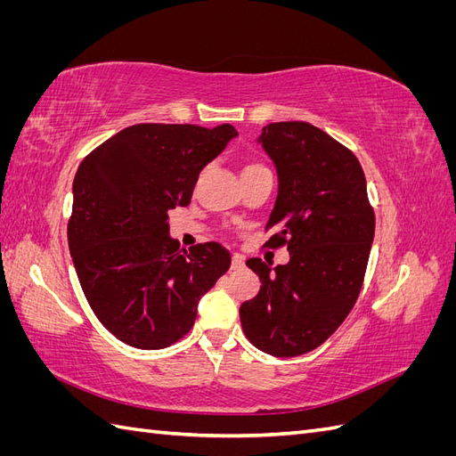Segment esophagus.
Wrapping results in <instances>:
<instances>
[{"instance_id": "34e87169", "label": "esophagus", "mask_w": 456, "mask_h": 456, "mask_svg": "<svg viewBox=\"0 0 456 456\" xmlns=\"http://www.w3.org/2000/svg\"><path fill=\"white\" fill-rule=\"evenodd\" d=\"M243 266H245V258L241 256V255H233L232 256V270H236V272H240V270H243Z\"/></svg>"}]
</instances>
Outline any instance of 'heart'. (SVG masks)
Masks as SVG:
<instances>
[{
    "mask_svg": "<svg viewBox=\"0 0 456 456\" xmlns=\"http://www.w3.org/2000/svg\"><path fill=\"white\" fill-rule=\"evenodd\" d=\"M256 169H266V167H265V165L256 163V161H249V163H245L243 173H245V171H256Z\"/></svg>",
    "mask_w": 456,
    "mask_h": 456,
    "instance_id": "obj_1",
    "label": "heart"
}]
</instances>
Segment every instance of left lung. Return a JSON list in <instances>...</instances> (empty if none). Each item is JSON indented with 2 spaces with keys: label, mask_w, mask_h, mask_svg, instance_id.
Segmentation results:
<instances>
[{
  "label": "left lung",
  "mask_w": 456,
  "mask_h": 456,
  "mask_svg": "<svg viewBox=\"0 0 456 456\" xmlns=\"http://www.w3.org/2000/svg\"><path fill=\"white\" fill-rule=\"evenodd\" d=\"M258 142L280 178L266 247L287 245L289 262L272 270L260 258L247 260L262 285L241 305L240 320L253 346L295 357L323 344L352 312L375 238V211L354 151L320 127L270 123Z\"/></svg>",
  "instance_id": "8db88e82"
}]
</instances>
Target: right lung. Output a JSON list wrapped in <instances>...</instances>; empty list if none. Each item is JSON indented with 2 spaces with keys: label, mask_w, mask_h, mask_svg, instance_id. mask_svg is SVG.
Wrapping results in <instances>:
<instances>
[{
  "label": "right lung",
  "mask_w": 456,
  "mask_h": 456,
  "mask_svg": "<svg viewBox=\"0 0 456 456\" xmlns=\"http://www.w3.org/2000/svg\"><path fill=\"white\" fill-rule=\"evenodd\" d=\"M233 136L230 123H136L79 163L68 247L91 310L133 348L181 340L200 298L230 268L216 241L181 249L167 213L190 203L201 169Z\"/></svg>",
  "instance_id": "right-lung-1"
}]
</instances>
